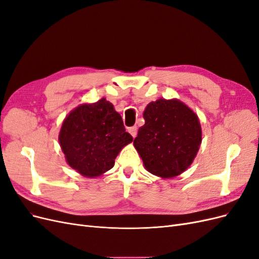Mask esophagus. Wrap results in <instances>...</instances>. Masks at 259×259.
<instances>
[{
  "label": "esophagus",
  "mask_w": 259,
  "mask_h": 259,
  "mask_svg": "<svg viewBox=\"0 0 259 259\" xmlns=\"http://www.w3.org/2000/svg\"><path fill=\"white\" fill-rule=\"evenodd\" d=\"M128 132H130V134L135 138L136 135H137V126H132V127H130V128H128Z\"/></svg>",
  "instance_id": "34e87169"
}]
</instances>
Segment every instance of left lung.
I'll return each instance as SVG.
<instances>
[{
	"label": "left lung",
	"instance_id": "left-lung-1",
	"mask_svg": "<svg viewBox=\"0 0 259 259\" xmlns=\"http://www.w3.org/2000/svg\"><path fill=\"white\" fill-rule=\"evenodd\" d=\"M145 125L134 147L145 168L161 178H174L189 167L202 143L198 114L177 98H160L148 104Z\"/></svg>",
	"mask_w": 259,
	"mask_h": 259
}]
</instances>
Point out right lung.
Returning a JSON list of instances; mask_svg holds the SVG:
<instances>
[{
	"mask_svg": "<svg viewBox=\"0 0 259 259\" xmlns=\"http://www.w3.org/2000/svg\"><path fill=\"white\" fill-rule=\"evenodd\" d=\"M59 145L68 165L88 178L99 177L114 166L122 149L133 142L120 113L106 98L82 104L61 124Z\"/></svg>",
	"mask_w": 259,
	"mask_h": 259,
	"instance_id": "obj_1",
	"label": "right lung"
}]
</instances>
